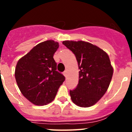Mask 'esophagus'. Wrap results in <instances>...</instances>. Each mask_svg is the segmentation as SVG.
<instances>
[{
    "label": "esophagus",
    "instance_id": "obj_1",
    "mask_svg": "<svg viewBox=\"0 0 132 132\" xmlns=\"http://www.w3.org/2000/svg\"><path fill=\"white\" fill-rule=\"evenodd\" d=\"M63 75L65 77H67V71H65L63 72Z\"/></svg>",
    "mask_w": 132,
    "mask_h": 132
}]
</instances>
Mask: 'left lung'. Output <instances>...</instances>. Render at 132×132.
Here are the masks:
<instances>
[{
    "instance_id": "1",
    "label": "left lung",
    "mask_w": 132,
    "mask_h": 132,
    "mask_svg": "<svg viewBox=\"0 0 132 132\" xmlns=\"http://www.w3.org/2000/svg\"><path fill=\"white\" fill-rule=\"evenodd\" d=\"M79 65V83L70 90L73 103L80 107L93 106L108 90L113 75L109 56L104 50L84 41H63Z\"/></svg>"
}]
</instances>
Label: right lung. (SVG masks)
<instances>
[{
  "mask_svg": "<svg viewBox=\"0 0 132 132\" xmlns=\"http://www.w3.org/2000/svg\"><path fill=\"white\" fill-rule=\"evenodd\" d=\"M59 43L47 40L39 43L18 60L15 79L24 97L35 105L52 102L65 78L56 71L53 55Z\"/></svg>",
  "mask_w": 132,
  "mask_h": 132,
  "instance_id": "add662e5",
  "label": "right lung"
}]
</instances>
